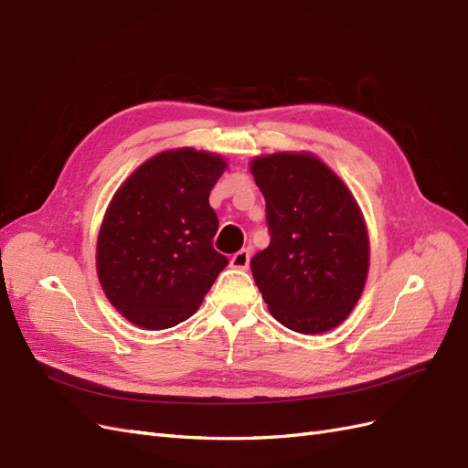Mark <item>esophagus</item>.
<instances>
[{"label":"esophagus","instance_id":"34e87169","mask_svg":"<svg viewBox=\"0 0 468 468\" xmlns=\"http://www.w3.org/2000/svg\"><path fill=\"white\" fill-rule=\"evenodd\" d=\"M230 265L234 269H248V265H250V251L248 250L236 251L234 256H232V260H230Z\"/></svg>","mask_w":468,"mask_h":468}]
</instances>
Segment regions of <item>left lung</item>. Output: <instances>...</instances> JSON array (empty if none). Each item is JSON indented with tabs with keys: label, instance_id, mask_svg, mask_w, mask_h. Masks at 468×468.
Here are the masks:
<instances>
[{
	"label": "left lung",
	"instance_id": "1",
	"mask_svg": "<svg viewBox=\"0 0 468 468\" xmlns=\"http://www.w3.org/2000/svg\"><path fill=\"white\" fill-rule=\"evenodd\" d=\"M271 242L251 258L269 313L299 334L342 324L369 273V232L346 183L310 152L256 155Z\"/></svg>",
	"mask_w": 468,
	"mask_h": 468
}]
</instances>
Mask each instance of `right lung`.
Masks as SVG:
<instances>
[{"label":"right lung","instance_id":"obj_1","mask_svg":"<svg viewBox=\"0 0 468 468\" xmlns=\"http://www.w3.org/2000/svg\"><path fill=\"white\" fill-rule=\"evenodd\" d=\"M226 167L207 150H164L112 195L97 236V277L138 328L165 330L193 316L229 265L212 248L218 218L208 205Z\"/></svg>","mask_w":468,"mask_h":468}]
</instances>
